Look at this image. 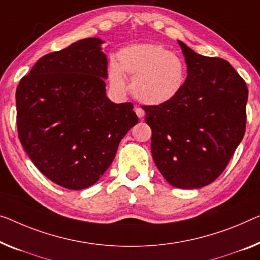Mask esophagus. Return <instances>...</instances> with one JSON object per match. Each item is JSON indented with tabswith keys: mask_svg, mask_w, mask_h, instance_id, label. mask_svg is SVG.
Listing matches in <instances>:
<instances>
[{
	"mask_svg": "<svg viewBox=\"0 0 260 260\" xmlns=\"http://www.w3.org/2000/svg\"><path fill=\"white\" fill-rule=\"evenodd\" d=\"M135 113H137L139 118H142L143 115H145V111H143L141 107H135Z\"/></svg>",
	"mask_w": 260,
	"mask_h": 260,
	"instance_id": "obj_1",
	"label": "esophagus"
}]
</instances>
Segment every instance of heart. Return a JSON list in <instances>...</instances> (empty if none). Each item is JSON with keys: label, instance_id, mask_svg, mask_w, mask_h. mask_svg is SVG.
I'll return each mask as SVG.
<instances>
[{"label": "heart", "instance_id": "1", "mask_svg": "<svg viewBox=\"0 0 260 260\" xmlns=\"http://www.w3.org/2000/svg\"><path fill=\"white\" fill-rule=\"evenodd\" d=\"M118 63L108 67L111 86L126 92L132 80V91L147 105H162L175 98L185 79V67L181 58L158 44H135L118 53Z\"/></svg>", "mask_w": 260, "mask_h": 260}]
</instances>
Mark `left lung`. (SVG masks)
Returning a JSON list of instances; mask_svg holds the SVG:
<instances>
[{"instance_id":"obj_1","label":"left lung","mask_w":260,"mask_h":260,"mask_svg":"<svg viewBox=\"0 0 260 260\" xmlns=\"http://www.w3.org/2000/svg\"><path fill=\"white\" fill-rule=\"evenodd\" d=\"M187 78L175 98L142 106L152 128L153 160L174 187L214 182L245 133L247 86L229 61L196 53L179 41Z\"/></svg>"}]
</instances>
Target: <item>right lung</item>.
Masks as SVG:
<instances>
[{"instance_id":"obj_1","label":"right lung","mask_w":260,"mask_h":260,"mask_svg":"<svg viewBox=\"0 0 260 260\" xmlns=\"http://www.w3.org/2000/svg\"><path fill=\"white\" fill-rule=\"evenodd\" d=\"M104 42L85 38L40 58L16 90L23 148L50 181L71 190L91 187L110 167L139 119L133 104L106 96Z\"/></svg>"}]
</instances>
